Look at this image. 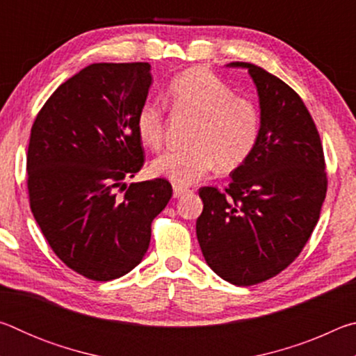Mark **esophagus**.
Listing matches in <instances>:
<instances>
[{"instance_id": "34e87169", "label": "esophagus", "mask_w": 356, "mask_h": 356, "mask_svg": "<svg viewBox=\"0 0 356 356\" xmlns=\"http://www.w3.org/2000/svg\"><path fill=\"white\" fill-rule=\"evenodd\" d=\"M172 191H174V197H182L186 193H190L191 190L185 188V186H179V185H174L172 186Z\"/></svg>"}]
</instances>
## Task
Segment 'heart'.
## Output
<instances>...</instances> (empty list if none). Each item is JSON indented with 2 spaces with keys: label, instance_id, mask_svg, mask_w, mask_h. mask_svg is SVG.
<instances>
[{
  "label": "heart",
  "instance_id": "b5f03b06",
  "mask_svg": "<svg viewBox=\"0 0 356 356\" xmlns=\"http://www.w3.org/2000/svg\"><path fill=\"white\" fill-rule=\"evenodd\" d=\"M166 99L172 111L195 118L186 143L154 160L150 170L174 185L195 184L218 166L229 172L242 166L257 147L262 119L257 105L248 97L234 95V89L207 67H191L170 83ZM165 111L152 102L144 104L136 116L141 143L159 150L165 140Z\"/></svg>",
  "mask_w": 356,
  "mask_h": 356
}]
</instances>
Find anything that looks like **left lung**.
I'll use <instances>...</instances> for the list:
<instances>
[{
	"mask_svg": "<svg viewBox=\"0 0 356 356\" xmlns=\"http://www.w3.org/2000/svg\"><path fill=\"white\" fill-rule=\"evenodd\" d=\"M262 129L254 152L231 172L225 190L202 186L196 236L213 272L252 286L287 268L305 248L327 196V171L317 127L300 95L250 63Z\"/></svg>",
	"mask_w": 356,
	"mask_h": 356,
	"instance_id": "obj_1",
	"label": "left lung"
}]
</instances>
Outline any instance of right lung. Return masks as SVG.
Segmentation results:
<instances>
[{"mask_svg": "<svg viewBox=\"0 0 356 356\" xmlns=\"http://www.w3.org/2000/svg\"><path fill=\"white\" fill-rule=\"evenodd\" d=\"M150 83L149 63L91 64L50 95L33 124L31 212L55 254L88 280L134 270L172 196L166 179L124 184L144 165L136 116Z\"/></svg>", "mask_w": 356, "mask_h": 356, "instance_id": "obj_1", "label": "right lung"}]
</instances>
